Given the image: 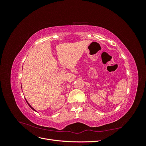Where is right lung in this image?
Instances as JSON below:
<instances>
[{
    "label": "right lung",
    "mask_w": 146,
    "mask_h": 146,
    "mask_svg": "<svg viewBox=\"0 0 146 146\" xmlns=\"http://www.w3.org/2000/svg\"><path fill=\"white\" fill-rule=\"evenodd\" d=\"M25 100H26V102H27V104L29 105V107H30L31 108H32V109L33 110H35V111H36V110H35V109H34V108H33V107H32V106H31V105H30V104H29V102H27V100H26V99H25Z\"/></svg>",
    "instance_id": "right-lung-1"
}]
</instances>
